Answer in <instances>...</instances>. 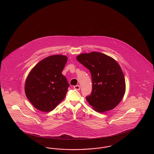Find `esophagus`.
<instances>
[{
	"label": "esophagus",
	"mask_w": 154,
	"mask_h": 154,
	"mask_svg": "<svg viewBox=\"0 0 154 154\" xmlns=\"http://www.w3.org/2000/svg\"><path fill=\"white\" fill-rule=\"evenodd\" d=\"M73 88L74 89L77 90V91H79V90L80 89V85H77L74 86Z\"/></svg>",
	"instance_id": "1"
}]
</instances>
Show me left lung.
Segmentation results:
<instances>
[{
    "label": "left lung",
    "instance_id": "1",
    "mask_svg": "<svg viewBox=\"0 0 154 154\" xmlns=\"http://www.w3.org/2000/svg\"><path fill=\"white\" fill-rule=\"evenodd\" d=\"M76 59L91 74L92 90L86 97L89 104L99 112L114 109L126 89L124 75L117 62L98 52L81 54Z\"/></svg>",
    "mask_w": 154,
    "mask_h": 154
}]
</instances>
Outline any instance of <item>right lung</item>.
I'll return each instance as SVG.
<instances>
[{"instance_id": "obj_1", "label": "right lung", "mask_w": 154, "mask_h": 154, "mask_svg": "<svg viewBox=\"0 0 154 154\" xmlns=\"http://www.w3.org/2000/svg\"><path fill=\"white\" fill-rule=\"evenodd\" d=\"M66 56L55 55L38 62L30 71L25 82V94L37 110L49 112L65 97L69 84L62 74Z\"/></svg>"}]
</instances>
